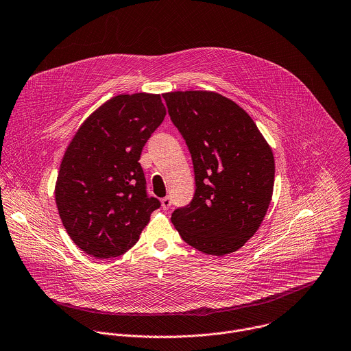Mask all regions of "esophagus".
Returning a JSON list of instances; mask_svg holds the SVG:
<instances>
[{"label": "esophagus", "mask_w": 351, "mask_h": 351, "mask_svg": "<svg viewBox=\"0 0 351 351\" xmlns=\"http://www.w3.org/2000/svg\"><path fill=\"white\" fill-rule=\"evenodd\" d=\"M171 204H172V199H171L169 197H165V198H162V199H161V206H162V209H164V210L169 209Z\"/></svg>", "instance_id": "obj_1"}]
</instances>
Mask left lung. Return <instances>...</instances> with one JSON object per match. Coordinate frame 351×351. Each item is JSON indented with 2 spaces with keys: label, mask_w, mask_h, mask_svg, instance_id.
<instances>
[{
  "label": "left lung",
  "mask_w": 351,
  "mask_h": 351,
  "mask_svg": "<svg viewBox=\"0 0 351 351\" xmlns=\"http://www.w3.org/2000/svg\"><path fill=\"white\" fill-rule=\"evenodd\" d=\"M172 123L190 150L195 193L171 221L194 249L224 256L261 226L272 199L274 153L253 119L213 91L162 94Z\"/></svg>",
  "instance_id": "1"
}]
</instances>
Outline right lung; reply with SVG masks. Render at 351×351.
Returning <instances> with one entry per match:
<instances>
[{
    "mask_svg": "<svg viewBox=\"0 0 351 351\" xmlns=\"http://www.w3.org/2000/svg\"><path fill=\"white\" fill-rule=\"evenodd\" d=\"M165 114L160 94L116 95L68 145L54 195L62 226L84 253L102 260L124 254L160 208L147 195L139 158Z\"/></svg>",
    "mask_w": 351,
    "mask_h": 351,
    "instance_id": "add662e5",
    "label": "right lung"
}]
</instances>
